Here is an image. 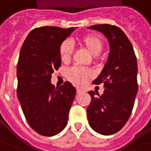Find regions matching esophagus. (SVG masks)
I'll return each mask as SVG.
<instances>
[{
    "label": "esophagus",
    "instance_id": "obj_1",
    "mask_svg": "<svg viewBox=\"0 0 151 151\" xmlns=\"http://www.w3.org/2000/svg\"><path fill=\"white\" fill-rule=\"evenodd\" d=\"M83 90L81 89V88H77V93H83Z\"/></svg>",
    "mask_w": 151,
    "mask_h": 151
}]
</instances>
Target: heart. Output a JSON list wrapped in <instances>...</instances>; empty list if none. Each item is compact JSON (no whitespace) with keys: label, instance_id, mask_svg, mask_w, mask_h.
<instances>
[{"label":"heart","instance_id":"1","mask_svg":"<svg viewBox=\"0 0 151 151\" xmlns=\"http://www.w3.org/2000/svg\"><path fill=\"white\" fill-rule=\"evenodd\" d=\"M79 42L88 51V52L95 58H98L104 47V42L101 39V37L93 34H88L82 37ZM73 49V45L70 42L64 41L61 43L59 47V55L63 62L65 63L70 60ZM67 75H68V78L73 83L76 85H83L90 77V73L85 68L74 67L68 71Z\"/></svg>","mask_w":151,"mask_h":151}]
</instances>
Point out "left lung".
Returning a JSON list of instances; mask_svg holds the SVG:
<instances>
[{
  "label": "left lung",
  "instance_id": "obj_1",
  "mask_svg": "<svg viewBox=\"0 0 151 151\" xmlns=\"http://www.w3.org/2000/svg\"><path fill=\"white\" fill-rule=\"evenodd\" d=\"M100 32L109 41V53L100 74L93 83H104V91H89L87 109L90 127L99 134L110 135L119 131L131 114L138 92L137 60L132 44L119 27L109 24L88 27Z\"/></svg>",
  "mask_w": 151,
  "mask_h": 151
}]
</instances>
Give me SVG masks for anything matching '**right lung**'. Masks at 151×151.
Returning a JSON list of instances; mask_svg holds the SVG:
<instances>
[{"mask_svg": "<svg viewBox=\"0 0 151 151\" xmlns=\"http://www.w3.org/2000/svg\"><path fill=\"white\" fill-rule=\"evenodd\" d=\"M74 27H42L24 41L17 63V97L25 118L39 134L53 136L67 126L76 88L69 82L59 88L51 83L61 66L59 47Z\"/></svg>", "mask_w": 151, "mask_h": 151, "instance_id": "right-lung-1", "label": "right lung"}]
</instances>
